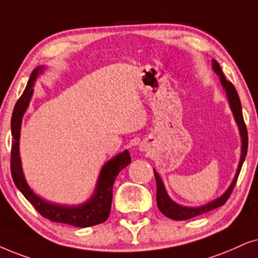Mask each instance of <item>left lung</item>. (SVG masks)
Returning a JSON list of instances; mask_svg holds the SVG:
<instances>
[{"label":"left lung","instance_id":"1","mask_svg":"<svg viewBox=\"0 0 258 258\" xmlns=\"http://www.w3.org/2000/svg\"><path fill=\"white\" fill-rule=\"evenodd\" d=\"M212 64H213V69L216 73L220 76V82L221 86L226 91L227 94V99H229L231 109H232L234 119L238 123V127H239V132H240V137H242V156H240V161H239V165H238L236 176H234L232 183L225 191V194L221 195L219 199L217 200L210 202V204L205 205V206L201 207H183L180 206V205L175 204L174 201L169 198V195L167 194V190H165L164 185H163V182L159 177L157 172L155 171L153 169V172H155V178H156V184H157V193H156V199H157V206L159 208V211L164 214L165 217L170 218V219L174 220H187V219H191V218L200 216V214L207 213L214 208H218L220 206H223L225 202L227 201V199L230 198L231 193H232L234 185H236L238 175H239L240 169H242L243 162L245 159L246 152H247V143H249V139H247V130L245 126V122H244V118H243V113H242V105H240V100L239 96H238V93L236 90V88L230 81H227L225 78L223 71H221L220 65L218 64L217 60L212 59Z\"/></svg>","mask_w":258,"mask_h":258}]
</instances>
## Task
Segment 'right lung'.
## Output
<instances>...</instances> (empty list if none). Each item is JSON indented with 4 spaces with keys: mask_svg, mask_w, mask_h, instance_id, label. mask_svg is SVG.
<instances>
[{
    "mask_svg": "<svg viewBox=\"0 0 258 258\" xmlns=\"http://www.w3.org/2000/svg\"><path fill=\"white\" fill-rule=\"evenodd\" d=\"M42 71V67H39L33 70L29 77L27 86L24 93L15 103L14 110L12 115V151H11V171L13 181L19 190L24 194V197L31 202L32 206L37 210L42 217L56 223L68 224L76 227H89L94 225L105 223L109 217L110 206H112L113 198V184L116 176L126 165L131 163V156L128 151L110 159L103 165L101 170L99 181H97L95 193L89 200L80 206H58L41 200L28 187L27 182L24 177V172L21 168L20 153H19V138H20L21 120L26 108L28 107L33 94V84L39 73Z\"/></svg>",
    "mask_w": 258,
    "mask_h": 258,
    "instance_id": "1",
    "label": "right lung"
}]
</instances>
